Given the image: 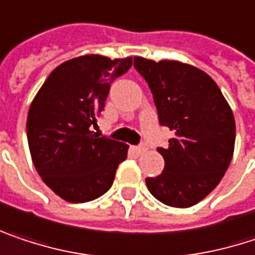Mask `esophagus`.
Here are the masks:
<instances>
[{
    "label": "esophagus",
    "instance_id": "1",
    "mask_svg": "<svg viewBox=\"0 0 255 255\" xmlns=\"http://www.w3.org/2000/svg\"><path fill=\"white\" fill-rule=\"evenodd\" d=\"M134 150L137 151L138 154H141V153H144V151L147 150V146H146V144H140V146H135Z\"/></svg>",
    "mask_w": 255,
    "mask_h": 255
}]
</instances>
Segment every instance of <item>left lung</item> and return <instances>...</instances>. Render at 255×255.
<instances>
[{
	"instance_id": "obj_1",
	"label": "left lung",
	"mask_w": 255,
	"mask_h": 255,
	"mask_svg": "<svg viewBox=\"0 0 255 255\" xmlns=\"http://www.w3.org/2000/svg\"><path fill=\"white\" fill-rule=\"evenodd\" d=\"M153 95L160 126L175 132L163 172L146 178L150 194L171 207H191L207 197L226 172L235 147V118L215 80L179 61L134 58Z\"/></svg>"
}]
</instances>
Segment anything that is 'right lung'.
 I'll list each match as a JSON object with an SVG mask.
<instances>
[{
    "instance_id": "add662e5",
    "label": "right lung",
    "mask_w": 255,
    "mask_h": 255,
    "mask_svg": "<svg viewBox=\"0 0 255 255\" xmlns=\"http://www.w3.org/2000/svg\"><path fill=\"white\" fill-rule=\"evenodd\" d=\"M132 58L81 55L58 65L27 114V141L42 181L62 200L86 203L105 194L128 146L90 131L104 111L111 83Z\"/></svg>"
}]
</instances>
